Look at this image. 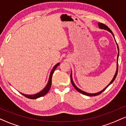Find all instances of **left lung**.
Instances as JSON below:
<instances>
[{
    "label": "left lung",
    "mask_w": 126,
    "mask_h": 126,
    "mask_svg": "<svg viewBox=\"0 0 126 126\" xmlns=\"http://www.w3.org/2000/svg\"><path fill=\"white\" fill-rule=\"evenodd\" d=\"M98 27H99V28H100V29H102V30H107V31H109L110 32H111V34H112V36H113L114 38V35L113 33H112V32L111 31V30L109 28H108L107 26L104 25V24H102V23H99V22L98 23ZM114 40H115V38H114ZM115 42H116V41H115ZM116 44H117V43H116ZM117 48H118V55H117V69H116V72H115V75H114L113 78H112V80H111V81L110 82L109 84H108V85H107V86L106 87H105V88H104V89H103L102 91H99V92H97V93H95V94L87 93V92H85V91H82V90H81V89H79V88H78L77 87V86H76V85L75 84L74 82H73V78H72V72H71V75H70V80H71V82H72V85H73V87H74V88H75V89H76V91H78V92H80V93L82 94L85 95H87V96H96V95L101 94L102 93V92H103V91H104L105 90V89H107V88L108 87V86H110V85L111 84V83H112V82H113L114 81V80H115V78H116L117 75V73H118V56H119V48H118V46L117 44Z\"/></svg>",
    "instance_id": "8db88e82"
}]
</instances>
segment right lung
Listing matches in <instances>:
<instances>
[{
	"label": "right lung",
	"mask_w": 126,
	"mask_h": 126,
	"mask_svg": "<svg viewBox=\"0 0 126 126\" xmlns=\"http://www.w3.org/2000/svg\"><path fill=\"white\" fill-rule=\"evenodd\" d=\"M60 64V63H57L55 66L53 67V69H52L51 72L50 73V76H49V78H48V82H47V84L46 85V86H45L44 88L43 89L40 91V92H38V93L35 94H33V95H28V94H23L20 92L22 95L25 96V97L30 98V99H36V98H38L40 97H41V96H44V95H46L47 94V92H48L49 90H50V87H51V79H52V76H53V73H54L55 69L57 68V66Z\"/></svg>",
	"instance_id": "1"
}]
</instances>
